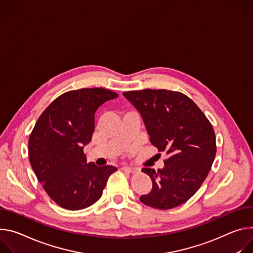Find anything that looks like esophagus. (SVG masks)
I'll list each match as a JSON object with an SVG mask.
<instances>
[{"instance_id": "34e87169", "label": "esophagus", "mask_w": 253, "mask_h": 253, "mask_svg": "<svg viewBox=\"0 0 253 253\" xmlns=\"http://www.w3.org/2000/svg\"><path fill=\"white\" fill-rule=\"evenodd\" d=\"M122 170L125 172H127V173H131V174H134L137 172L136 168H130V167H123Z\"/></svg>"}]
</instances>
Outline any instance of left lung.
I'll use <instances>...</instances> for the list:
<instances>
[{
	"mask_svg": "<svg viewBox=\"0 0 253 253\" xmlns=\"http://www.w3.org/2000/svg\"><path fill=\"white\" fill-rule=\"evenodd\" d=\"M123 94L141 114L152 145L169 156L163 169H142L152 179L153 189L139 200L162 210L185 203L199 190L215 159L211 123L197 104L179 91L143 89Z\"/></svg>",
	"mask_w": 253,
	"mask_h": 253,
	"instance_id": "obj_1",
	"label": "left lung"
}]
</instances>
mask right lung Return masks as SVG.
<instances>
[{
    "instance_id": "right-lung-1",
    "label": "right lung",
    "mask_w": 253,
    "mask_h": 253,
    "mask_svg": "<svg viewBox=\"0 0 253 253\" xmlns=\"http://www.w3.org/2000/svg\"><path fill=\"white\" fill-rule=\"evenodd\" d=\"M119 94L105 88H81L54 99L42 112L29 137L32 169L49 197L67 210H81L102 195L112 166L86 164L83 146L94 130V114Z\"/></svg>"
}]
</instances>
